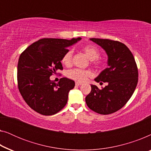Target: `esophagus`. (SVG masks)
<instances>
[{"label":"esophagus","instance_id":"34e87169","mask_svg":"<svg viewBox=\"0 0 151 151\" xmlns=\"http://www.w3.org/2000/svg\"><path fill=\"white\" fill-rule=\"evenodd\" d=\"M82 82H76V86H80V85H82Z\"/></svg>","mask_w":151,"mask_h":151}]
</instances>
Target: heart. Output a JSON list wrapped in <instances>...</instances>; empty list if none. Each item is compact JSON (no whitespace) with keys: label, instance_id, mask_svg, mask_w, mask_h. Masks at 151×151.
<instances>
[{"label":"heart","instance_id":"heart-1","mask_svg":"<svg viewBox=\"0 0 151 151\" xmlns=\"http://www.w3.org/2000/svg\"><path fill=\"white\" fill-rule=\"evenodd\" d=\"M82 50L91 60H93L96 65H99L100 61L98 58L100 56V51L96 47L93 45H86L82 47ZM73 51L69 49L63 55L61 59L62 63L65 66H69L72 62ZM67 77L76 81L83 82L86 78L92 75V72L89 70H84L80 69H73L69 70L67 73Z\"/></svg>","mask_w":151,"mask_h":151}]
</instances>
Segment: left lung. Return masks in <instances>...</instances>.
I'll list each match as a JSON object with an SVG mask.
<instances>
[{"label": "left lung", "mask_w": 151, "mask_h": 151, "mask_svg": "<svg viewBox=\"0 0 151 151\" xmlns=\"http://www.w3.org/2000/svg\"><path fill=\"white\" fill-rule=\"evenodd\" d=\"M102 47L108 55V67L95 80L107 82L99 89L91 84V91L85 101L88 108L102 115L115 113L131 98L138 82V70L131 51L124 44L109 39L90 38Z\"/></svg>", "instance_id": "obj_1"}]
</instances>
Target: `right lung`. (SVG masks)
Listing matches in <instances>:
<instances>
[{"instance_id": "add662e5", "label": "right lung", "mask_w": 151, "mask_h": 151, "mask_svg": "<svg viewBox=\"0 0 151 151\" xmlns=\"http://www.w3.org/2000/svg\"><path fill=\"white\" fill-rule=\"evenodd\" d=\"M80 40V37L71 40L42 38L20 54L17 68L18 89L25 102L37 113L54 115L67 104L75 82L63 78L55 84L50 76L63 69L61 59L67 47Z\"/></svg>"}]
</instances>
